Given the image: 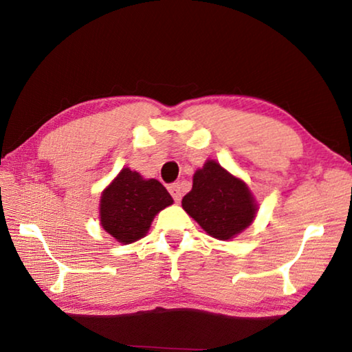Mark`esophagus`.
Returning <instances> with one entry per match:
<instances>
[{"label":"esophagus","mask_w":352,"mask_h":352,"mask_svg":"<svg viewBox=\"0 0 352 352\" xmlns=\"http://www.w3.org/2000/svg\"><path fill=\"white\" fill-rule=\"evenodd\" d=\"M169 192H170V195L172 197H174V200L177 201H180L182 200V188H180V183H172V184H169Z\"/></svg>","instance_id":"1"}]
</instances>
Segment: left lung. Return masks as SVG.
<instances>
[{
    "instance_id": "left-lung-1",
    "label": "left lung",
    "mask_w": 352,
    "mask_h": 352,
    "mask_svg": "<svg viewBox=\"0 0 352 352\" xmlns=\"http://www.w3.org/2000/svg\"><path fill=\"white\" fill-rule=\"evenodd\" d=\"M182 206L208 234L219 241L233 239L242 233L258 211L247 184L212 160L195 170L192 189L183 197Z\"/></svg>"
}]
</instances>
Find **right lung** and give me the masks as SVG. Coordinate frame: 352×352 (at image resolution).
I'll return each instance as SVG.
<instances>
[{
	"mask_svg": "<svg viewBox=\"0 0 352 352\" xmlns=\"http://www.w3.org/2000/svg\"><path fill=\"white\" fill-rule=\"evenodd\" d=\"M174 204L170 194L155 178H142L124 168L100 195V225L121 243H132L147 234L152 220Z\"/></svg>",
	"mask_w": 352,
	"mask_h": 352,
	"instance_id": "right-lung-1",
	"label": "right lung"
}]
</instances>
